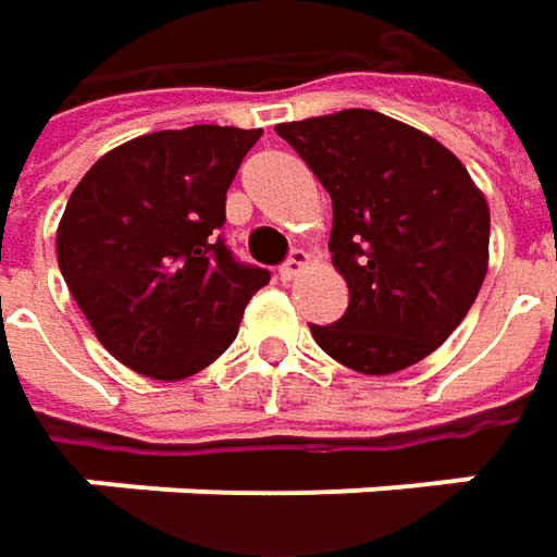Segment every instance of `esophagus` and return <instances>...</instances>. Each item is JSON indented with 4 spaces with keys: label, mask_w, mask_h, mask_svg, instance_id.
<instances>
[{
    "label": "esophagus",
    "mask_w": 557,
    "mask_h": 557,
    "mask_svg": "<svg viewBox=\"0 0 557 557\" xmlns=\"http://www.w3.org/2000/svg\"><path fill=\"white\" fill-rule=\"evenodd\" d=\"M307 267H310V253L297 247V250H290L288 263H282V267H278V278H282V282H294V278H297V275H300Z\"/></svg>",
    "instance_id": "esophagus-1"
}]
</instances>
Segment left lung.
<instances>
[{
  "label": "left lung",
  "instance_id": "left-lung-1",
  "mask_svg": "<svg viewBox=\"0 0 557 557\" xmlns=\"http://www.w3.org/2000/svg\"><path fill=\"white\" fill-rule=\"evenodd\" d=\"M275 133L332 195V263L350 307L310 325L359 374L431 356L468 315L490 267V207L465 163L403 120L350 108Z\"/></svg>",
  "mask_w": 557,
  "mask_h": 557
}]
</instances>
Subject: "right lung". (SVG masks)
Instances as JSON below:
<instances>
[{
  "mask_svg": "<svg viewBox=\"0 0 557 557\" xmlns=\"http://www.w3.org/2000/svg\"><path fill=\"white\" fill-rule=\"evenodd\" d=\"M263 129L188 126L92 163L58 223V267L108 354L154 381L207 369L269 272L220 238L225 191Z\"/></svg>",
  "mask_w": 557,
  "mask_h": 557,
  "instance_id": "obj_1",
  "label": "right lung"
}]
</instances>
